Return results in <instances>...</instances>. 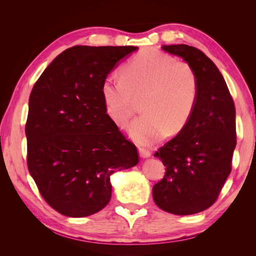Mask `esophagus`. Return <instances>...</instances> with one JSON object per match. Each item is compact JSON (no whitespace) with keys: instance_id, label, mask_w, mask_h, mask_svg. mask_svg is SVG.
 <instances>
[{"instance_id":"esophagus-1","label":"esophagus","mask_w":256,"mask_h":256,"mask_svg":"<svg viewBox=\"0 0 256 256\" xmlns=\"http://www.w3.org/2000/svg\"><path fill=\"white\" fill-rule=\"evenodd\" d=\"M138 152H140V156L142 158H148L152 154V152L150 150L144 148V147H138Z\"/></svg>"}]
</instances>
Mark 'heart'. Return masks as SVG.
<instances>
[{
  "mask_svg": "<svg viewBox=\"0 0 256 256\" xmlns=\"http://www.w3.org/2000/svg\"><path fill=\"white\" fill-rule=\"evenodd\" d=\"M102 96L108 116L118 127L127 125L141 102L143 115L129 132L136 142L150 144L188 125L198 104V78L187 62L147 48L122 67V79L106 76Z\"/></svg>",
  "mask_w": 256,
  "mask_h": 256,
  "instance_id": "obj_1",
  "label": "heart"
}]
</instances>
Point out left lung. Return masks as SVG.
Returning a JSON list of instances; mask_svg holds the SVG:
<instances>
[{
    "label": "left lung",
    "mask_w": 256,
    "mask_h": 256,
    "mask_svg": "<svg viewBox=\"0 0 256 256\" xmlns=\"http://www.w3.org/2000/svg\"><path fill=\"white\" fill-rule=\"evenodd\" d=\"M162 49L194 68L198 99L188 125L154 152L166 170L152 187V198L166 212L193 214L216 202L232 171L237 142L235 104L219 69L202 51L188 44Z\"/></svg>",
    "instance_id": "obj_1"
}]
</instances>
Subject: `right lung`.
<instances>
[{
  "instance_id": "1",
  "label": "right lung",
  "mask_w": 256,
  "mask_h": 256,
  "mask_svg": "<svg viewBox=\"0 0 256 256\" xmlns=\"http://www.w3.org/2000/svg\"><path fill=\"white\" fill-rule=\"evenodd\" d=\"M132 46H74L52 60L30 92L28 168L46 202L74 218L110 202V176L138 164L136 145L108 116L102 84Z\"/></svg>"
}]
</instances>
